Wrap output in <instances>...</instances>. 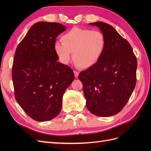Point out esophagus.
Here are the masks:
<instances>
[{"label":"esophagus","instance_id":"34e87169","mask_svg":"<svg viewBox=\"0 0 151 151\" xmlns=\"http://www.w3.org/2000/svg\"><path fill=\"white\" fill-rule=\"evenodd\" d=\"M74 73L75 77H76V78H77V77H78V76H79V72H77V71H76V70H74Z\"/></svg>","mask_w":151,"mask_h":151}]
</instances>
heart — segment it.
<instances>
[{
    "instance_id": "1",
    "label": "heart",
    "mask_w": 151,
    "mask_h": 151,
    "mask_svg": "<svg viewBox=\"0 0 151 151\" xmlns=\"http://www.w3.org/2000/svg\"><path fill=\"white\" fill-rule=\"evenodd\" d=\"M62 43H56L53 50L58 60L67 64L72 59L81 68L95 66L101 60L106 47L104 35L99 31L75 27L61 36Z\"/></svg>"
}]
</instances>
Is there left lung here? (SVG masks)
Wrapping results in <instances>:
<instances>
[{
    "label": "left lung",
    "mask_w": 151,
    "mask_h": 151,
    "mask_svg": "<svg viewBox=\"0 0 151 151\" xmlns=\"http://www.w3.org/2000/svg\"><path fill=\"white\" fill-rule=\"evenodd\" d=\"M98 27L106 40L105 52L95 66L82 71L86 106L93 115L111 116L125 106L136 84L137 62L129 43L113 27L99 21Z\"/></svg>",
    "instance_id": "1"
}]
</instances>
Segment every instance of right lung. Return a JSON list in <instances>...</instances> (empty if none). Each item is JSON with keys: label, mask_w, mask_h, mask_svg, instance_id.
Instances as JSON below:
<instances>
[{"label": "right lung", "mask_w": 151, "mask_h": 151, "mask_svg": "<svg viewBox=\"0 0 151 151\" xmlns=\"http://www.w3.org/2000/svg\"><path fill=\"white\" fill-rule=\"evenodd\" d=\"M65 30L58 22H36L16 50L12 69L15 98L36 121L58 115L63 94L75 78L70 67L57 62L53 50L56 38Z\"/></svg>", "instance_id": "obj_1"}]
</instances>
